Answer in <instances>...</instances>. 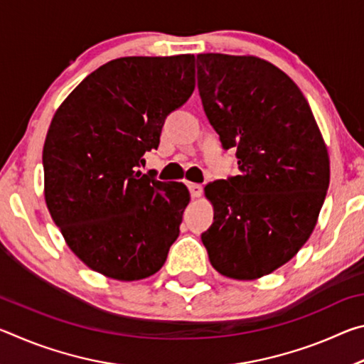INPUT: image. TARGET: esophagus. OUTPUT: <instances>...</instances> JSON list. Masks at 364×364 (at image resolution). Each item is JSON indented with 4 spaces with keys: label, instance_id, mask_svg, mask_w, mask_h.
Segmentation results:
<instances>
[{
    "label": "esophagus",
    "instance_id": "1",
    "mask_svg": "<svg viewBox=\"0 0 364 364\" xmlns=\"http://www.w3.org/2000/svg\"><path fill=\"white\" fill-rule=\"evenodd\" d=\"M188 188H189V193H191V196H193L194 199H197V197H200V196H202V193H204V189H202L200 184L189 183V184H188Z\"/></svg>",
    "mask_w": 364,
    "mask_h": 364
}]
</instances>
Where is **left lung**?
Masks as SVG:
<instances>
[{
  "label": "left lung",
  "instance_id": "left-lung-1",
  "mask_svg": "<svg viewBox=\"0 0 364 364\" xmlns=\"http://www.w3.org/2000/svg\"><path fill=\"white\" fill-rule=\"evenodd\" d=\"M197 88L241 173L208 183L213 223L202 232L220 274L273 273L313 232L329 188V154L299 86L255 56L197 54Z\"/></svg>",
  "mask_w": 364,
  "mask_h": 364
}]
</instances>
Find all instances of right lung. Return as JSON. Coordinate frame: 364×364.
Wrapping results in <instances>:
<instances>
[{
	"instance_id": "right-lung-1",
	"label": "right lung",
	"mask_w": 364,
	"mask_h": 364,
	"mask_svg": "<svg viewBox=\"0 0 364 364\" xmlns=\"http://www.w3.org/2000/svg\"><path fill=\"white\" fill-rule=\"evenodd\" d=\"M194 85L193 54L114 59L53 117L43 147L48 210L73 254L107 278H149L180 234L188 188L136 168Z\"/></svg>"
}]
</instances>
